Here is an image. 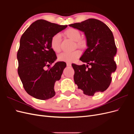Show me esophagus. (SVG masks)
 Segmentation results:
<instances>
[{
  "instance_id": "34e87169",
  "label": "esophagus",
  "mask_w": 134,
  "mask_h": 134,
  "mask_svg": "<svg viewBox=\"0 0 134 134\" xmlns=\"http://www.w3.org/2000/svg\"><path fill=\"white\" fill-rule=\"evenodd\" d=\"M66 65H67L68 66H71V64L70 63H66Z\"/></svg>"
}]
</instances>
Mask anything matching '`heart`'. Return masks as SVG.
<instances>
[{"instance_id":"heart-1","label":"heart","mask_w":134,"mask_h":134,"mask_svg":"<svg viewBox=\"0 0 134 134\" xmlns=\"http://www.w3.org/2000/svg\"><path fill=\"white\" fill-rule=\"evenodd\" d=\"M65 34L69 38L74 41H76L78 46H82L84 44V41L80 40L81 35L80 32L78 30L74 28H69L65 32ZM61 38H62L61 35L57 34L52 36L51 39V47L52 49L56 52H59L60 51ZM80 55V52L79 50H75L72 52H64L58 56V59L61 62H72L79 58Z\"/></svg>"}]
</instances>
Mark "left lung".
<instances>
[{
	"mask_svg": "<svg viewBox=\"0 0 134 134\" xmlns=\"http://www.w3.org/2000/svg\"><path fill=\"white\" fill-rule=\"evenodd\" d=\"M69 26L83 32L87 40V48L80 58L87 65L71 64L75 84L86 95L93 96L104 92L110 85L111 74L116 69L114 57L117 48L112 31L106 24L93 18Z\"/></svg>",
	"mask_w": 134,
	"mask_h": 134,
	"instance_id": "8db88e82",
	"label": "left lung"
}]
</instances>
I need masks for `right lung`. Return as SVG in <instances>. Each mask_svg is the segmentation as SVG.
Listing matches in <instances>:
<instances>
[{
  "mask_svg": "<svg viewBox=\"0 0 134 134\" xmlns=\"http://www.w3.org/2000/svg\"><path fill=\"white\" fill-rule=\"evenodd\" d=\"M67 26L39 19L31 24L20 40L18 73L26 92L36 99L46 100L55 95V83L60 79L66 64L58 62L47 70L45 68L57 59L50 45L52 37Z\"/></svg>",
  "mask_w": 134,
  "mask_h": 134,
  "instance_id": "add662e5",
  "label": "right lung"
}]
</instances>
